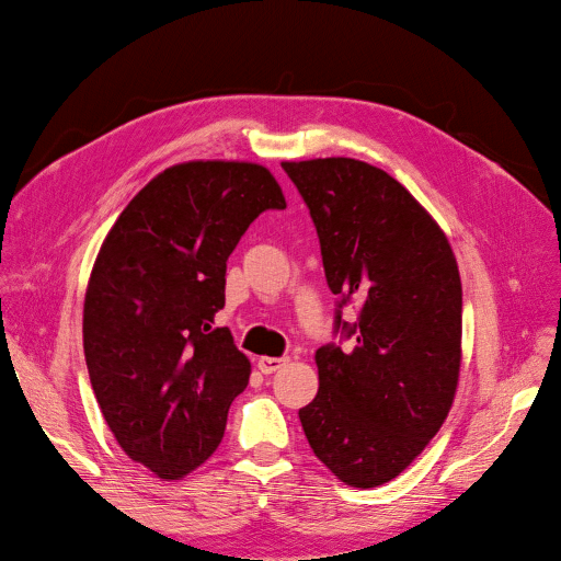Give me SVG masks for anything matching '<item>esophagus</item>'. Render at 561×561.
<instances>
[{
	"mask_svg": "<svg viewBox=\"0 0 561 561\" xmlns=\"http://www.w3.org/2000/svg\"><path fill=\"white\" fill-rule=\"evenodd\" d=\"M286 364H288V357H260V362H257V366L264 375H273L275 370H279Z\"/></svg>",
	"mask_w": 561,
	"mask_h": 561,
	"instance_id": "34e87169",
	"label": "esophagus"
}]
</instances>
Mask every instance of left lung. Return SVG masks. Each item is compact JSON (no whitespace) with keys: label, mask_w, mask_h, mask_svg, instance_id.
<instances>
[{"label":"left lung","mask_w":561,"mask_h":561,"mask_svg":"<svg viewBox=\"0 0 561 561\" xmlns=\"http://www.w3.org/2000/svg\"><path fill=\"white\" fill-rule=\"evenodd\" d=\"M317 228L335 331L314 353L319 390L299 409L312 453L344 484L381 486L437 435L461 364V279L444 230L377 167L351 157L282 162ZM358 304L353 325L341 306Z\"/></svg>","instance_id":"1"}]
</instances>
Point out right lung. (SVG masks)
I'll return each mask as SVG.
<instances>
[{"instance_id": "right-lung-1", "label": "right lung", "mask_w": 561, "mask_h": 561, "mask_svg": "<svg viewBox=\"0 0 561 561\" xmlns=\"http://www.w3.org/2000/svg\"><path fill=\"white\" fill-rule=\"evenodd\" d=\"M286 208L268 169L195 159L152 178L98 253L84 299V355L122 450L180 479L219 446L251 377L228 329L226 260L251 221Z\"/></svg>"}]
</instances>
